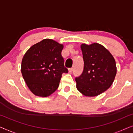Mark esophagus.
<instances>
[{"instance_id":"34e87169","label":"esophagus","mask_w":133,"mask_h":133,"mask_svg":"<svg viewBox=\"0 0 133 133\" xmlns=\"http://www.w3.org/2000/svg\"><path fill=\"white\" fill-rule=\"evenodd\" d=\"M73 68H70L69 69V72H70V73H71V72L73 71Z\"/></svg>"}]
</instances>
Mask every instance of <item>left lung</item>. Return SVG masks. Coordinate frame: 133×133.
Masks as SVG:
<instances>
[{
	"mask_svg": "<svg viewBox=\"0 0 133 133\" xmlns=\"http://www.w3.org/2000/svg\"><path fill=\"white\" fill-rule=\"evenodd\" d=\"M84 67L82 74L75 78L77 89L85 96H96L112 85L117 68L111 54L99 43L82 44Z\"/></svg>",
	"mask_w": 133,
	"mask_h": 133,
	"instance_id": "obj_1",
	"label": "left lung"
}]
</instances>
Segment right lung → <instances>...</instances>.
I'll return each instance as SVG.
<instances>
[{
  "mask_svg": "<svg viewBox=\"0 0 133 133\" xmlns=\"http://www.w3.org/2000/svg\"><path fill=\"white\" fill-rule=\"evenodd\" d=\"M63 45L43 39L32 45L23 56L21 72L32 93L47 97L57 90L63 73L68 72L61 52Z\"/></svg>",
  "mask_w": 133,
  "mask_h": 133,
  "instance_id": "right-lung-1",
  "label": "right lung"
}]
</instances>
